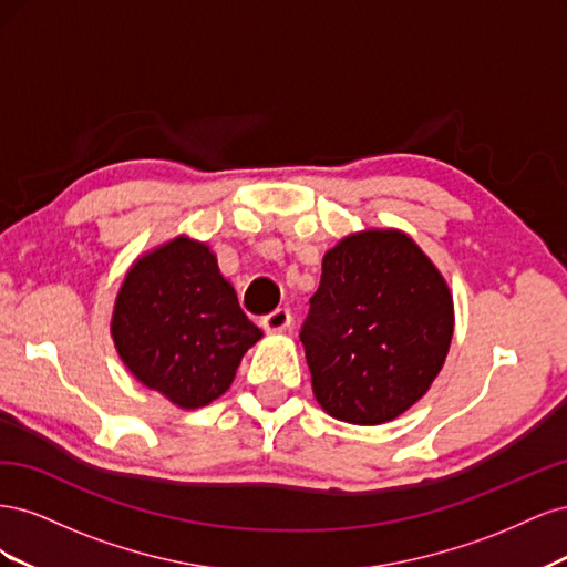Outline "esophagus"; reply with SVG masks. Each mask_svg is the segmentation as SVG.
I'll return each mask as SVG.
<instances>
[{
    "label": "esophagus",
    "mask_w": 567,
    "mask_h": 567,
    "mask_svg": "<svg viewBox=\"0 0 567 567\" xmlns=\"http://www.w3.org/2000/svg\"><path fill=\"white\" fill-rule=\"evenodd\" d=\"M262 326H265L267 333H284L290 326V310H286V307H279V310H274L271 315H267L262 319Z\"/></svg>",
    "instance_id": "esophagus-1"
}]
</instances>
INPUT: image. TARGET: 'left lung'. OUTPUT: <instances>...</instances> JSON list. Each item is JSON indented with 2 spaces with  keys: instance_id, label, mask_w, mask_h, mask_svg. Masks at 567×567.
Segmentation results:
<instances>
[{
  "instance_id": "1",
  "label": "left lung",
  "mask_w": 567,
  "mask_h": 567,
  "mask_svg": "<svg viewBox=\"0 0 567 567\" xmlns=\"http://www.w3.org/2000/svg\"><path fill=\"white\" fill-rule=\"evenodd\" d=\"M452 336V290L409 234L364 229L326 250L300 333L326 414L354 425L402 416L431 390Z\"/></svg>"
}]
</instances>
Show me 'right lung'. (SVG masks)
Wrapping results in <instances>:
<instances>
[{
	"label": "right lung",
	"mask_w": 567,
	"mask_h": 567,
	"mask_svg": "<svg viewBox=\"0 0 567 567\" xmlns=\"http://www.w3.org/2000/svg\"><path fill=\"white\" fill-rule=\"evenodd\" d=\"M111 338L142 385L177 409H200L231 388L262 331L241 310L213 248L179 234L127 269Z\"/></svg>",
	"instance_id": "right-lung-1"
}]
</instances>
